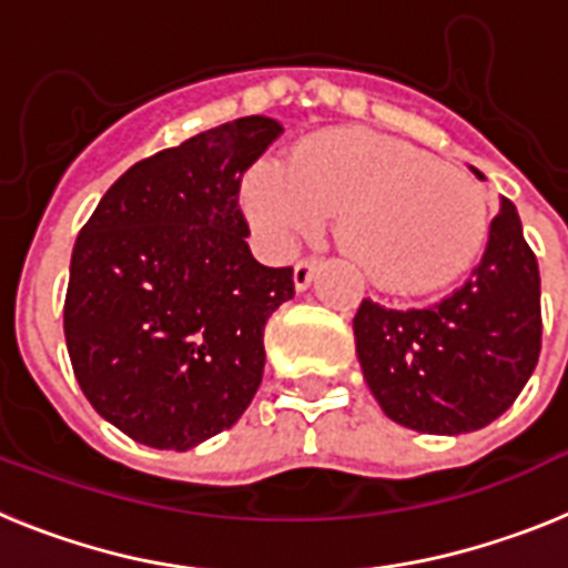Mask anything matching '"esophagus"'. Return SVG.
Segmentation results:
<instances>
[{
	"instance_id": "1",
	"label": "esophagus",
	"mask_w": 568,
	"mask_h": 568,
	"mask_svg": "<svg viewBox=\"0 0 568 568\" xmlns=\"http://www.w3.org/2000/svg\"><path fill=\"white\" fill-rule=\"evenodd\" d=\"M315 270H318V261H310V258H304V261H298V264H295V270H293V284H295V290H307L310 284H313V278H315Z\"/></svg>"
}]
</instances>
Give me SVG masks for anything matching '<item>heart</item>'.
<instances>
[{
	"label": "heart",
	"mask_w": 568,
	"mask_h": 568,
	"mask_svg": "<svg viewBox=\"0 0 568 568\" xmlns=\"http://www.w3.org/2000/svg\"><path fill=\"white\" fill-rule=\"evenodd\" d=\"M241 213L273 255H287L338 213L341 250L389 293L453 284L489 233L484 187L469 173L366 128L324 130L290 162H255L241 179Z\"/></svg>",
	"instance_id": "b5f03b06"
}]
</instances>
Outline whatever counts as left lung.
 <instances>
[{
  "label": "left lung",
  "mask_w": 568,
  "mask_h": 568,
  "mask_svg": "<svg viewBox=\"0 0 568 568\" xmlns=\"http://www.w3.org/2000/svg\"><path fill=\"white\" fill-rule=\"evenodd\" d=\"M353 329L361 373L389 420L460 435L500 418L540 355L538 258L515 204L500 199L478 267L458 290L409 310L364 298Z\"/></svg>",
  "instance_id": "8db88e82"
}]
</instances>
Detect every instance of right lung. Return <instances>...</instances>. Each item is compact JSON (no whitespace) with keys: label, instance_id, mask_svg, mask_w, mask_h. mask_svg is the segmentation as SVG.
Returning a JSON list of instances; mask_svg holds the SVG:
<instances>
[{"label":"right lung","instance_id":"right-lung-1","mask_svg":"<svg viewBox=\"0 0 568 568\" xmlns=\"http://www.w3.org/2000/svg\"><path fill=\"white\" fill-rule=\"evenodd\" d=\"M284 133L241 115L119 175L70 258L64 341L90 406L128 438L187 453L244 415L264 327L295 295L244 239L241 175Z\"/></svg>","mask_w":568,"mask_h":568}]
</instances>
